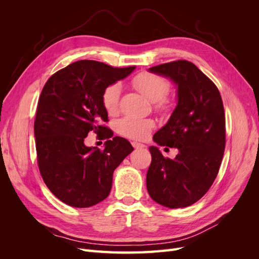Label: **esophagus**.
Listing matches in <instances>:
<instances>
[{"mask_svg":"<svg viewBox=\"0 0 259 259\" xmlns=\"http://www.w3.org/2000/svg\"><path fill=\"white\" fill-rule=\"evenodd\" d=\"M132 145H133V147H134L135 149H142V148H145V145H143V144H139V143H137V142H133V143H132Z\"/></svg>","mask_w":259,"mask_h":259,"instance_id":"esophagus-1","label":"esophagus"}]
</instances>
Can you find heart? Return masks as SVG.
<instances>
[{"instance_id":"b5f03b06","label":"heart","mask_w":259,"mask_h":259,"mask_svg":"<svg viewBox=\"0 0 259 259\" xmlns=\"http://www.w3.org/2000/svg\"><path fill=\"white\" fill-rule=\"evenodd\" d=\"M132 84L149 100L155 103L158 108H163L165 105L164 98L168 94L170 86L164 77L150 72H142L133 77ZM121 92L122 88L120 83H113L104 90L101 103L107 113L114 114L117 111ZM153 126L154 123L152 120L125 116L116 122L115 127L116 132L122 136L133 139H145Z\"/></svg>"}]
</instances>
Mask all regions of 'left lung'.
<instances>
[{"mask_svg": "<svg viewBox=\"0 0 259 259\" xmlns=\"http://www.w3.org/2000/svg\"><path fill=\"white\" fill-rule=\"evenodd\" d=\"M177 85V105L167 123L155 133L154 143L177 148L174 160L158 147H149L151 164L147 190L153 201L169 207H187L213 185L226 144L225 111L221 93L201 70L187 60L149 68Z\"/></svg>", "mask_w": 259, "mask_h": 259, "instance_id": "obj_1", "label": "left lung"}]
</instances>
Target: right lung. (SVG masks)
Segmentation results:
<instances>
[{
    "mask_svg": "<svg viewBox=\"0 0 259 259\" xmlns=\"http://www.w3.org/2000/svg\"><path fill=\"white\" fill-rule=\"evenodd\" d=\"M135 68L79 60L54 73L44 85L34 121L37 164L52 193L70 206L90 207L105 200L114 169L134 150L128 140L112 137L103 125L108 113L101 95ZM90 131L107 139L104 151L84 146Z\"/></svg>",
    "mask_w": 259,
    "mask_h": 259,
    "instance_id": "right-lung-1",
    "label": "right lung"
}]
</instances>
